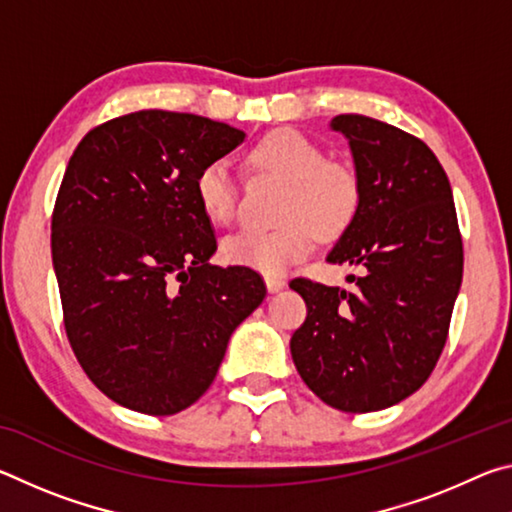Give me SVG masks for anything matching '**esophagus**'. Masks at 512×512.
<instances>
[{"mask_svg":"<svg viewBox=\"0 0 512 512\" xmlns=\"http://www.w3.org/2000/svg\"><path fill=\"white\" fill-rule=\"evenodd\" d=\"M284 287H287V282L282 280V277H277V275H266V289L271 291V293H277V291H282Z\"/></svg>","mask_w":512,"mask_h":512,"instance_id":"1","label":"esophagus"}]
</instances>
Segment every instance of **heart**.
Returning <instances> with one entry per match:
<instances>
[{"mask_svg": "<svg viewBox=\"0 0 512 512\" xmlns=\"http://www.w3.org/2000/svg\"><path fill=\"white\" fill-rule=\"evenodd\" d=\"M248 164L287 180L280 216L273 230L244 228L225 237L221 255L228 264L277 275L314 248V230L334 237L345 230L359 205V178L348 164L327 160L323 146L293 128L264 135L248 151ZM194 194L203 214L228 225L237 214V187L223 160L205 162L194 176Z\"/></svg>", "mask_w": 512, "mask_h": 512, "instance_id": "heart-1", "label": "heart"}]
</instances>
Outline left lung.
<instances>
[{"label": "left lung", "mask_w": 512, "mask_h": 512, "mask_svg": "<svg viewBox=\"0 0 512 512\" xmlns=\"http://www.w3.org/2000/svg\"><path fill=\"white\" fill-rule=\"evenodd\" d=\"M359 205L327 255L350 264V291L307 277L289 282L307 305L291 336L300 377L348 413L402 402L429 379L445 348L463 280V239L452 187L427 144L384 121L339 115Z\"/></svg>", "instance_id": "obj_1"}]
</instances>
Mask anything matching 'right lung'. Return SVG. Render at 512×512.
I'll return each mask as SVG.
<instances>
[{
	"mask_svg": "<svg viewBox=\"0 0 512 512\" xmlns=\"http://www.w3.org/2000/svg\"><path fill=\"white\" fill-rule=\"evenodd\" d=\"M246 133L189 112L140 110L76 146L51 214L69 345L103 395L146 415L192 406L230 334L262 305L253 268L212 266L194 176Z\"/></svg>",
	"mask_w": 512,
	"mask_h": 512,
	"instance_id": "add662e5",
	"label": "right lung"
}]
</instances>
